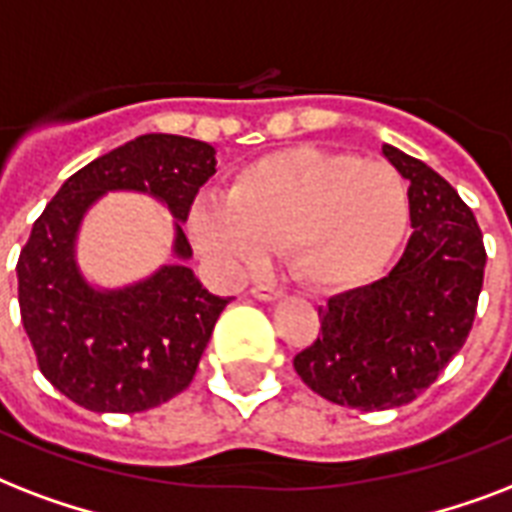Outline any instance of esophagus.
<instances>
[{"mask_svg": "<svg viewBox=\"0 0 512 512\" xmlns=\"http://www.w3.org/2000/svg\"><path fill=\"white\" fill-rule=\"evenodd\" d=\"M251 293L261 301H277V299H283V296H285L283 288H277V285H269V283H256L251 288Z\"/></svg>", "mask_w": 512, "mask_h": 512, "instance_id": "34e87169", "label": "esophagus"}]
</instances>
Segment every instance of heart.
<instances>
[{
	"label": "heart",
	"instance_id": "heart-1",
	"mask_svg": "<svg viewBox=\"0 0 512 512\" xmlns=\"http://www.w3.org/2000/svg\"><path fill=\"white\" fill-rule=\"evenodd\" d=\"M411 216L408 186L384 162L293 146L248 162L227 197H197L189 235L229 272H248L285 245L301 283L355 288L387 267Z\"/></svg>",
	"mask_w": 512,
	"mask_h": 512
}]
</instances>
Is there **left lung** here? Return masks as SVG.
<instances>
[{
  "label": "left lung",
  "mask_w": 512,
  "mask_h": 512,
  "mask_svg": "<svg viewBox=\"0 0 512 512\" xmlns=\"http://www.w3.org/2000/svg\"><path fill=\"white\" fill-rule=\"evenodd\" d=\"M411 181V237L382 280L331 296L318 339L293 358L320 398L360 411L403 406L438 379L465 344L483 288L486 248L457 189L417 157L382 146Z\"/></svg>",
  "instance_id": "8db88e82"
}]
</instances>
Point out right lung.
<instances>
[{
    "label": "right lung",
    "instance_id": "right-lung-1",
    "mask_svg": "<svg viewBox=\"0 0 512 512\" xmlns=\"http://www.w3.org/2000/svg\"><path fill=\"white\" fill-rule=\"evenodd\" d=\"M213 173L211 144L149 133L77 170L34 221L15 267L21 320L39 371L77 406L138 414L176 398L194 379L229 304L184 264L192 245L181 221ZM114 188L146 191L169 205L182 264L120 292H98L78 272L73 240L86 208Z\"/></svg>",
    "mask_w": 512,
    "mask_h": 512
}]
</instances>
